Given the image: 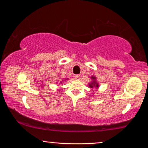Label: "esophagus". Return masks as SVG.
Instances as JSON below:
<instances>
[{
  "label": "esophagus",
  "mask_w": 148,
  "mask_h": 148,
  "mask_svg": "<svg viewBox=\"0 0 148 148\" xmlns=\"http://www.w3.org/2000/svg\"><path fill=\"white\" fill-rule=\"evenodd\" d=\"M74 78H75V79H76V80H79V78H80V75H79V74L75 75Z\"/></svg>",
  "instance_id": "esophagus-1"
}]
</instances>
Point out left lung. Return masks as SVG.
Segmentation results:
<instances>
[{"label": "left lung", "instance_id": "left-lung-1", "mask_svg": "<svg viewBox=\"0 0 148 148\" xmlns=\"http://www.w3.org/2000/svg\"><path fill=\"white\" fill-rule=\"evenodd\" d=\"M91 78L92 79V81L89 83V86L91 87V88H95V89L99 88V84L98 82H97L96 77L95 76H92L91 77Z\"/></svg>", "mask_w": 148, "mask_h": 148}]
</instances>
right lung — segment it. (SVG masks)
I'll list each match as a JSON object with an SVG mask.
<instances>
[{"label": "right lung", "instance_id": "right-lung-1", "mask_svg": "<svg viewBox=\"0 0 148 148\" xmlns=\"http://www.w3.org/2000/svg\"><path fill=\"white\" fill-rule=\"evenodd\" d=\"M67 79H68V78H66V79H65V80H67ZM62 81H64V80H62ZM60 83H62V82H60Z\"/></svg>", "mask_w": 148, "mask_h": 148}]
</instances>
